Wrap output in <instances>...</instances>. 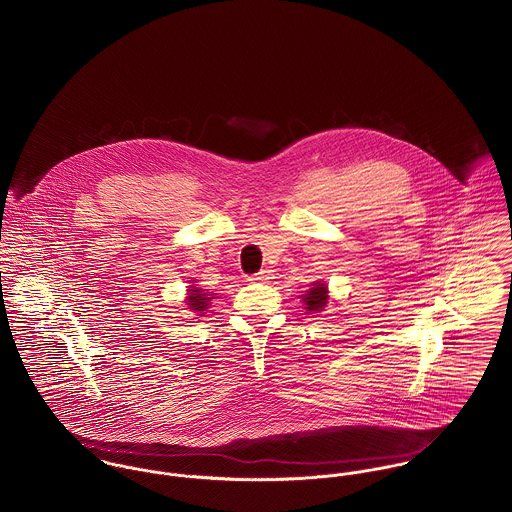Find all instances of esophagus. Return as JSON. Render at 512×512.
I'll list each match as a JSON object with an SVG mask.
<instances>
[{
  "label": "esophagus",
  "mask_w": 512,
  "mask_h": 512,
  "mask_svg": "<svg viewBox=\"0 0 512 512\" xmlns=\"http://www.w3.org/2000/svg\"><path fill=\"white\" fill-rule=\"evenodd\" d=\"M268 279H272V272H270V270H262V272L250 276L248 281H268Z\"/></svg>",
  "instance_id": "esophagus-1"
}]
</instances>
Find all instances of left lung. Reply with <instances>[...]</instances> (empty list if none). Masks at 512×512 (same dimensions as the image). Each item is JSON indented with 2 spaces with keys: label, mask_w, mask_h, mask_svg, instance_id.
Returning a JSON list of instances; mask_svg holds the SVG:
<instances>
[{
  "label": "left lung",
  "mask_w": 512,
  "mask_h": 512,
  "mask_svg": "<svg viewBox=\"0 0 512 512\" xmlns=\"http://www.w3.org/2000/svg\"><path fill=\"white\" fill-rule=\"evenodd\" d=\"M301 299H303L305 309H307L309 313H319V311H323L326 303H328V289H326L325 283H321V281L313 283V287H311L305 295H301Z\"/></svg>",
  "instance_id": "left-lung-1"
}]
</instances>
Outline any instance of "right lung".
<instances>
[{
    "label": "right lung",
    "mask_w": 512,
    "mask_h": 512,
    "mask_svg": "<svg viewBox=\"0 0 512 512\" xmlns=\"http://www.w3.org/2000/svg\"><path fill=\"white\" fill-rule=\"evenodd\" d=\"M211 295H215V293H211ZM211 299H213V297L205 295L203 289H199V287H193V285H191V289H187V307H189L193 313H199V317L205 315L203 311L209 309V301H211Z\"/></svg>",
    "instance_id": "obj_1"
}]
</instances>
